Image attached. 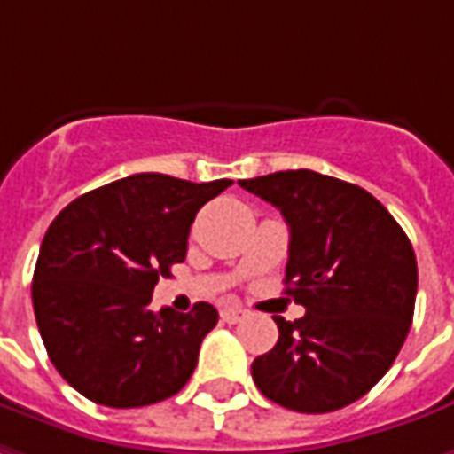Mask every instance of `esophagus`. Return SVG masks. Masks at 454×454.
<instances>
[{
  "mask_svg": "<svg viewBox=\"0 0 454 454\" xmlns=\"http://www.w3.org/2000/svg\"><path fill=\"white\" fill-rule=\"evenodd\" d=\"M246 316H248V310L240 308V305H226V308H221V320H226V323H240Z\"/></svg>",
  "mask_w": 454,
  "mask_h": 454,
  "instance_id": "esophagus-1",
  "label": "esophagus"
}]
</instances>
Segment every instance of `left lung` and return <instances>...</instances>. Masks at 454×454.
<instances>
[{"instance_id":"8db88e82","label":"left lung","mask_w":454,"mask_h":454,"mask_svg":"<svg viewBox=\"0 0 454 454\" xmlns=\"http://www.w3.org/2000/svg\"><path fill=\"white\" fill-rule=\"evenodd\" d=\"M291 228L286 293L305 308L273 316L278 343L253 360L255 387L295 412H333L368 393L395 363L418 295L405 231L365 188L316 171L239 181Z\"/></svg>"}]
</instances>
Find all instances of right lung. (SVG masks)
<instances>
[{
  "label": "right lung",
  "instance_id": "right-lung-1",
  "mask_svg": "<svg viewBox=\"0 0 454 454\" xmlns=\"http://www.w3.org/2000/svg\"><path fill=\"white\" fill-rule=\"evenodd\" d=\"M231 184L134 174L51 221L34 268V316L59 375L91 403L144 408L193 375L218 310L196 303L191 313H153L151 293L186 258L199 208Z\"/></svg>",
  "mask_w": 454,
  "mask_h": 454
}]
</instances>
